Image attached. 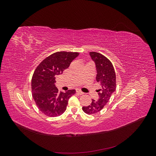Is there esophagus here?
Masks as SVG:
<instances>
[{
    "label": "esophagus",
    "mask_w": 156,
    "mask_h": 156,
    "mask_svg": "<svg viewBox=\"0 0 156 156\" xmlns=\"http://www.w3.org/2000/svg\"><path fill=\"white\" fill-rule=\"evenodd\" d=\"M76 92H77L78 94H79V95H83V94H84V93H83V92H81V90H77Z\"/></svg>",
    "instance_id": "34e87169"
}]
</instances>
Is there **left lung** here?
I'll use <instances>...</instances> for the list:
<instances>
[{
  "mask_svg": "<svg viewBox=\"0 0 156 156\" xmlns=\"http://www.w3.org/2000/svg\"><path fill=\"white\" fill-rule=\"evenodd\" d=\"M89 54L96 68V81L101 87L97 90V100H92L90 105L82 108L84 112L91 115L100 112L110 100L116 90V74L111 61L105 56L96 52H90Z\"/></svg>",
  "mask_w": 156,
  "mask_h": 156,
  "instance_id": "1",
  "label": "left lung"
}]
</instances>
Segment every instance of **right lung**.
Wrapping results in <instances>:
<instances>
[{"label":"right lung","instance_id":"1","mask_svg":"<svg viewBox=\"0 0 156 156\" xmlns=\"http://www.w3.org/2000/svg\"><path fill=\"white\" fill-rule=\"evenodd\" d=\"M79 55L75 52H56L44 59L35 69L32 78V97L44 115L56 117L66 110L69 99L76 90L58 92L55 84V77L62 74Z\"/></svg>","mask_w":156,"mask_h":156}]
</instances>
